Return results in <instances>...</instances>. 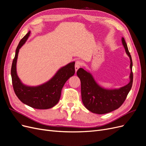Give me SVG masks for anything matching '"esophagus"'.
Here are the masks:
<instances>
[{
	"label": "esophagus",
	"instance_id": "34e87169",
	"mask_svg": "<svg viewBox=\"0 0 146 146\" xmlns=\"http://www.w3.org/2000/svg\"><path fill=\"white\" fill-rule=\"evenodd\" d=\"M80 66H81L80 61H77L76 62V64H75V70H76V72L77 71V70L80 68Z\"/></svg>",
	"mask_w": 146,
	"mask_h": 146
}]
</instances>
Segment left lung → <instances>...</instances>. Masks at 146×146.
Masks as SVG:
<instances>
[{
  "mask_svg": "<svg viewBox=\"0 0 146 146\" xmlns=\"http://www.w3.org/2000/svg\"><path fill=\"white\" fill-rule=\"evenodd\" d=\"M121 40L126 54L130 60V82L127 85L115 89H106L96 82L92 75L88 70L83 68H80L77 70V75L81 82L83 104L92 113L103 114L119 108L125 101L131 90L133 83V63L124 38L122 37Z\"/></svg>",
  "mask_w": 146,
  "mask_h": 146,
  "instance_id": "1",
  "label": "left lung"
}]
</instances>
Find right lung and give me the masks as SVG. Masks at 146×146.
<instances>
[{"label": "right lung", "instance_id": "add662e5", "mask_svg": "<svg viewBox=\"0 0 146 146\" xmlns=\"http://www.w3.org/2000/svg\"><path fill=\"white\" fill-rule=\"evenodd\" d=\"M30 34V31L21 39L16 48L11 69L13 89L17 98L24 104L35 109H48L58 102L64 85L74 75L75 62L72 61L60 68L49 80L40 85H24L17 74L16 63L19 49L27 40Z\"/></svg>", "mask_w": 146, "mask_h": 146}]
</instances>
